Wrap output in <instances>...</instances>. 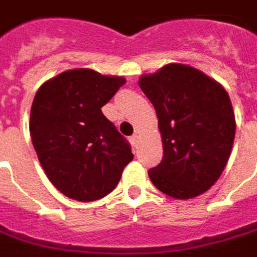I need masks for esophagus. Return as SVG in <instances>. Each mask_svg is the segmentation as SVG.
<instances>
[{"mask_svg":"<svg viewBox=\"0 0 257 257\" xmlns=\"http://www.w3.org/2000/svg\"><path fill=\"white\" fill-rule=\"evenodd\" d=\"M130 142H132V145H133V148H135V149H138V145H139V138H138V135H135V136H132V138H130Z\"/></svg>","mask_w":257,"mask_h":257,"instance_id":"obj_1","label":"esophagus"}]
</instances>
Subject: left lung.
<instances>
[{"instance_id": "obj_1", "label": "left lung", "mask_w": 257, "mask_h": 257, "mask_svg": "<svg viewBox=\"0 0 257 257\" xmlns=\"http://www.w3.org/2000/svg\"><path fill=\"white\" fill-rule=\"evenodd\" d=\"M154 103L164 156L148 174L159 192L186 200L209 190L228 162L235 117L227 90L203 71L167 64L139 79Z\"/></svg>"}]
</instances>
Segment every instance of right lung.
I'll list each match as a JSON object with an SVG mask.
<instances>
[{"label": "right lung", "mask_w": 257, "mask_h": 257, "mask_svg": "<svg viewBox=\"0 0 257 257\" xmlns=\"http://www.w3.org/2000/svg\"><path fill=\"white\" fill-rule=\"evenodd\" d=\"M124 83L121 76L74 68L46 80L35 95L33 148L49 181L70 199H102L133 159L130 145L101 109Z\"/></svg>", "instance_id": "1"}]
</instances>
